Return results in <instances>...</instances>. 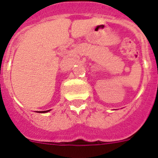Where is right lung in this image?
Here are the masks:
<instances>
[{
    "label": "right lung",
    "instance_id": "obj_1",
    "mask_svg": "<svg viewBox=\"0 0 158 158\" xmlns=\"http://www.w3.org/2000/svg\"><path fill=\"white\" fill-rule=\"evenodd\" d=\"M49 110H44V111H40V112H41V113H46V112H48V111H49Z\"/></svg>",
    "mask_w": 158,
    "mask_h": 158
}]
</instances>
